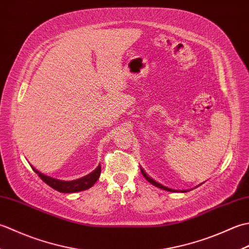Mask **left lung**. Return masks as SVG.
I'll use <instances>...</instances> for the list:
<instances>
[{
  "label": "left lung",
  "mask_w": 249,
  "mask_h": 249,
  "mask_svg": "<svg viewBox=\"0 0 249 249\" xmlns=\"http://www.w3.org/2000/svg\"><path fill=\"white\" fill-rule=\"evenodd\" d=\"M140 169H141V168H140ZM141 173H142V176H143L152 185H154V186H156V187H158V188H160V189L167 190V192H171V193H178V192L186 193V192H189V189H186V190H177V189H172V188H168V187H166V186H163V185H161V184H160V183H157L156 181H154V179L151 178L149 176H147V174L143 171V169H141Z\"/></svg>",
  "instance_id": "1"
}]
</instances>
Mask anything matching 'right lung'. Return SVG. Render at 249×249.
<instances>
[{"label": "right lung", "mask_w": 249, "mask_h": 249, "mask_svg": "<svg viewBox=\"0 0 249 249\" xmlns=\"http://www.w3.org/2000/svg\"><path fill=\"white\" fill-rule=\"evenodd\" d=\"M32 169H33V170L38 174V177L43 179L46 184H48L50 187L57 190V192L65 194L78 193L91 188L93 185L97 182V179L100 176V172H102V167L99 165L93 172L88 174L86 177L78 179H73V181H62V179H57L48 176H45V174L37 171L33 167H32Z\"/></svg>", "instance_id": "1"}]
</instances>
